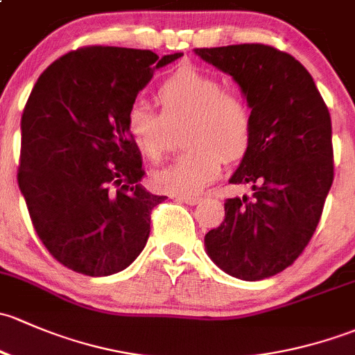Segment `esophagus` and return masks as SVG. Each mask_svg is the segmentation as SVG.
Returning <instances> with one entry per match:
<instances>
[{
    "mask_svg": "<svg viewBox=\"0 0 355 355\" xmlns=\"http://www.w3.org/2000/svg\"><path fill=\"white\" fill-rule=\"evenodd\" d=\"M176 200H178V202L186 203V205H196V203H200L198 196H176Z\"/></svg>",
    "mask_w": 355,
    "mask_h": 355,
    "instance_id": "1",
    "label": "esophagus"
}]
</instances>
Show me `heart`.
<instances>
[{"label":"heart","instance_id":"heart-1","mask_svg":"<svg viewBox=\"0 0 355 355\" xmlns=\"http://www.w3.org/2000/svg\"><path fill=\"white\" fill-rule=\"evenodd\" d=\"M160 112L144 102H133L124 114V130L135 147L152 162L164 157L169 126L188 121L186 147L178 160L157 169V189L176 196L202 193L220 176L225 162H236L251 147L253 114L241 94L225 90L214 75L195 67L179 68L155 92Z\"/></svg>","mask_w":355,"mask_h":355}]
</instances>
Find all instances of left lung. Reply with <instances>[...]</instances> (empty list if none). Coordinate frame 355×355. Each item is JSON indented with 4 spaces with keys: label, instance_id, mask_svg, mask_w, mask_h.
<instances>
[{
    "label": "left lung",
    "instance_id": "obj_1",
    "mask_svg": "<svg viewBox=\"0 0 355 355\" xmlns=\"http://www.w3.org/2000/svg\"><path fill=\"white\" fill-rule=\"evenodd\" d=\"M195 53L236 80L253 114L251 147L229 179L251 191L225 200L224 222L207 232L205 248L236 279H268L301 257L323 214L334 182L330 112L286 51L236 44Z\"/></svg>",
    "mask_w": 355,
    "mask_h": 355
}]
</instances>
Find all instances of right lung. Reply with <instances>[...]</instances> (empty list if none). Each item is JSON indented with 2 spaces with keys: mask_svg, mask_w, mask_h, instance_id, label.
<instances>
[{
  "mask_svg": "<svg viewBox=\"0 0 355 355\" xmlns=\"http://www.w3.org/2000/svg\"><path fill=\"white\" fill-rule=\"evenodd\" d=\"M181 56L80 47L49 64L32 89L18 188L41 243L73 272L112 275L144 251L153 207L166 196L138 184L145 171L124 114L153 71Z\"/></svg>",
  "mask_w": 355,
  "mask_h": 355,
  "instance_id": "1",
  "label": "right lung"
}]
</instances>
